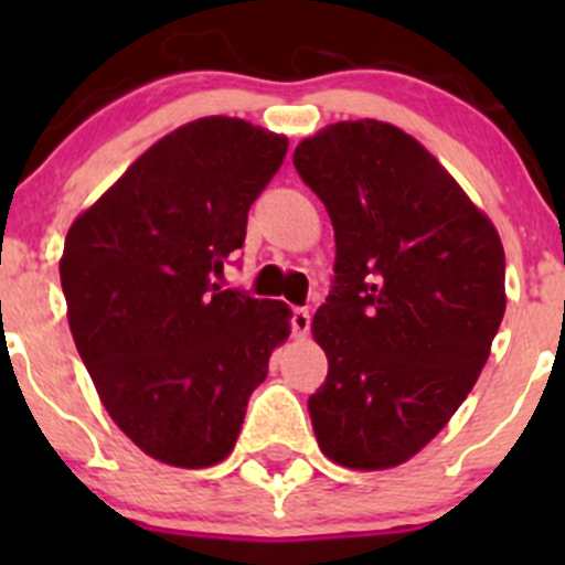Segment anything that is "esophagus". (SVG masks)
I'll return each mask as SVG.
<instances>
[{
	"label": "esophagus",
	"mask_w": 565,
	"mask_h": 565,
	"mask_svg": "<svg viewBox=\"0 0 565 565\" xmlns=\"http://www.w3.org/2000/svg\"><path fill=\"white\" fill-rule=\"evenodd\" d=\"M311 328V315L306 309H292V333L303 339Z\"/></svg>",
	"instance_id": "obj_1"
}]
</instances>
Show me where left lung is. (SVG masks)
<instances>
[{"instance_id": "left-lung-1", "label": "left lung", "mask_w": 565, "mask_h": 565, "mask_svg": "<svg viewBox=\"0 0 565 565\" xmlns=\"http://www.w3.org/2000/svg\"><path fill=\"white\" fill-rule=\"evenodd\" d=\"M335 232V284L311 333L319 451L350 470L413 459L451 420L505 315L498 230L402 128L344 119L295 147Z\"/></svg>"}]
</instances>
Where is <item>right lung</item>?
I'll use <instances>...</instances> for the list:
<instances>
[{"mask_svg":"<svg viewBox=\"0 0 565 565\" xmlns=\"http://www.w3.org/2000/svg\"><path fill=\"white\" fill-rule=\"evenodd\" d=\"M287 147L246 119H193L67 230L60 278L78 355L114 424L163 465L230 457L250 391L292 333L287 303L213 281Z\"/></svg>","mask_w":565,"mask_h":565,"instance_id":"1","label":"right lung"}]
</instances>
